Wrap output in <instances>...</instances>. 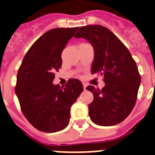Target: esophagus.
<instances>
[{
	"mask_svg": "<svg viewBox=\"0 0 155 155\" xmlns=\"http://www.w3.org/2000/svg\"><path fill=\"white\" fill-rule=\"evenodd\" d=\"M83 88H84V90H86V83H83Z\"/></svg>",
	"mask_w": 155,
	"mask_h": 155,
	"instance_id": "obj_1",
	"label": "esophagus"
}]
</instances>
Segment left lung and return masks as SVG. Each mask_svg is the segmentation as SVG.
Returning <instances> with one entry per match:
<instances>
[{"mask_svg": "<svg viewBox=\"0 0 155 155\" xmlns=\"http://www.w3.org/2000/svg\"><path fill=\"white\" fill-rule=\"evenodd\" d=\"M90 42L94 51L91 74L104 77L102 90L88 86L94 95L89 116L94 124L111 126L120 123L131 113L141 83L136 62L129 49L106 27L101 25L81 26L74 35Z\"/></svg>", "mask_w": 155, "mask_h": 155, "instance_id": "left-lung-1", "label": "left lung"}]
</instances>
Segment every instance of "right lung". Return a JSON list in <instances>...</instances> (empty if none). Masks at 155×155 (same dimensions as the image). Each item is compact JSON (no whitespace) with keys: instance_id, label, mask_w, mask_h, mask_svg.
I'll return each instance as SVG.
<instances>
[{"instance_id":"right-lung-1","label":"right lung","mask_w":155,"mask_h":155,"mask_svg":"<svg viewBox=\"0 0 155 155\" xmlns=\"http://www.w3.org/2000/svg\"><path fill=\"white\" fill-rule=\"evenodd\" d=\"M78 27L51 29L26 52L17 74L15 93L26 120L39 131L55 133L69 123L70 107L83 86L69 79L65 86L53 85L54 72L62 64L61 53Z\"/></svg>"}]
</instances>
